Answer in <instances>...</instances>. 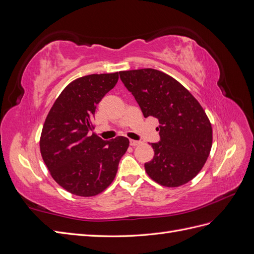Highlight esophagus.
Returning a JSON list of instances; mask_svg holds the SVG:
<instances>
[{
	"mask_svg": "<svg viewBox=\"0 0 254 254\" xmlns=\"http://www.w3.org/2000/svg\"><path fill=\"white\" fill-rule=\"evenodd\" d=\"M129 143H130V145H131V146H137L141 142L140 141H135V140H130Z\"/></svg>",
	"mask_w": 254,
	"mask_h": 254,
	"instance_id": "obj_1",
	"label": "esophagus"
}]
</instances>
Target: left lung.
Listing matches in <instances>:
<instances>
[{
  "label": "left lung",
  "mask_w": 254,
  "mask_h": 254,
  "mask_svg": "<svg viewBox=\"0 0 254 254\" xmlns=\"http://www.w3.org/2000/svg\"><path fill=\"white\" fill-rule=\"evenodd\" d=\"M144 118L159 121L160 141L145 163L150 178L167 188L186 184L201 171L212 147V126L202 107L180 82L153 68L120 72Z\"/></svg>",
  "instance_id": "left-lung-1"
}]
</instances>
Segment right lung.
Segmentation results:
<instances>
[{"instance_id": "add662e5", "label": "right lung", "mask_w": 254, "mask_h": 254, "mask_svg": "<svg viewBox=\"0 0 254 254\" xmlns=\"http://www.w3.org/2000/svg\"><path fill=\"white\" fill-rule=\"evenodd\" d=\"M118 80L119 73L75 79L61 92L44 122L42 159L53 179L74 195L95 196L108 188L129 146L125 136L104 141L89 135L97 104Z\"/></svg>"}]
</instances>
